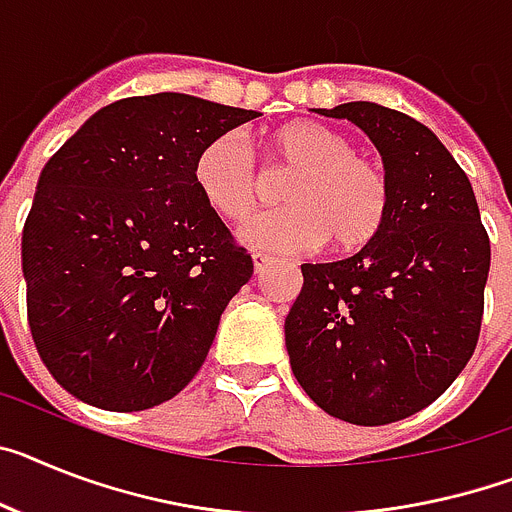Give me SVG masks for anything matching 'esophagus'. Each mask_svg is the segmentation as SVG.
<instances>
[{
  "label": "esophagus",
  "instance_id": "obj_1",
  "mask_svg": "<svg viewBox=\"0 0 512 512\" xmlns=\"http://www.w3.org/2000/svg\"><path fill=\"white\" fill-rule=\"evenodd\" d=\"M252 263H255V273H257V276H263L265 270H268L270 265H273V257L263 255V252H255V255H252Z\"/></svg>",
  "mask_w": 512,
  "mask_h": 512
}]
</instances>
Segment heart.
I'll list each match as a JSON object with an SVG mask.
<instances>
[{
	"instance_id": "1",
	"label": "heart",
	"mask_w": 512,
	"mask_h": 512,
	"mask_svg": "<svg viewBox=\"0 0 512 512\" xmlns=\"http://www.w3.org/2000/svg\"><path fill=\"white\" fill-rule=\"evenodd\" d=\"M270 169H291L283 184L286 205L257 213L242 242L270 255H304L328 242L356 252L382 234L393 187L380 163L356 153L351 137L320 122H289L260 145ZM195 187L213 213L244 221L260 200V171L239 135H218L195 158Z\"/></svg>"
}]
</instances>
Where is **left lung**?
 <instances>
[{
  "label": "left lung",
  "mask_w": 512,
  "mask_h": 512,
  "mask_svg": "<svg viewBox=\"0 0 512 512\" xmlns=\"http://www.w3.org/2000/svg\"><path fill=\"white\" fill-rule=\"evenodd\" d=\"M317 111L367 132L393 205L362 252L302 265L286 349L294 377L322 411L380 427L437 401L474 354L489 236L468 176L422 122L369 101Z\"/></svg>",
  "instance_id": "obj_1"
}]
</instances>
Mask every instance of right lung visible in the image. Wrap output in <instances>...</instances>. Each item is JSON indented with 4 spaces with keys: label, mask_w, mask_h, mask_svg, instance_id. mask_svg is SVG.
<instances>
[{
    "label": "right lung",
    "mask_w": 512,
    "mask_h": 512,
    "mask_svg": "<svg viewBox=\"0 0 512 512\" xmlns=\"http://www.w3.org/2000/svg\"><path fill=\"white\" fill-rule=\"evenodd\" d=\"M257 111L153 93L96 111L49 158L23 229L28 325L51 377L106 411L174 398L252 257L203 203L197 153Z\"/></svg>",
    "instance_id": "add662e5"
}]
</instances>
